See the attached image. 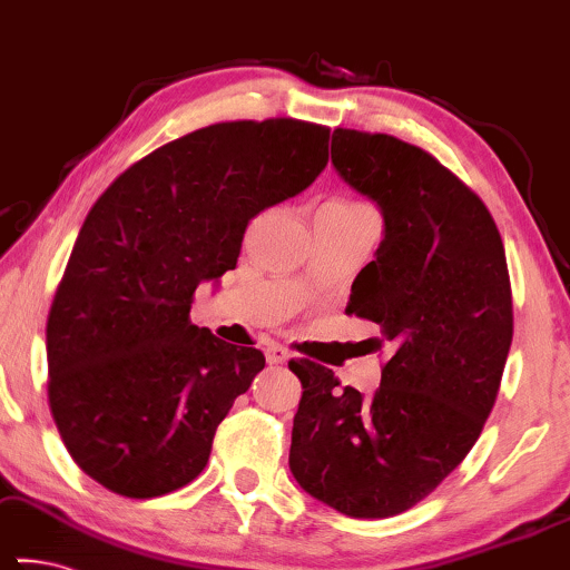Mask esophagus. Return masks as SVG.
Listing matches in <instances>:
<instances>
[{
	"mask_svg": "<svg viewBox=\"0 0 570 570\" xmlns=\"http://www.w3.org/2000/svg\"><path fill=\"white\" fill-rule=\"evenodd\" d=\"M265 354H267L269 365H283V362L291 360V352H287L283 344H269L267 350H265Z\"/></svg>",
	"mask_w": 570,
	"mask_h": 570,
	"instance_id": "esophagus-1",
	"label": "esophagus"
}]
</instances>
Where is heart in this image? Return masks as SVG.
<instances>
[{
    "label": "heart",
    "instance_id": "1",
    "mask_svg": "<svg viewBox=\"0 0 570 570\" xmlns=\"http://www.w3.org/2000/svg\"><path fill=\"white\" fill-rule=\"evenodd\" d=\"M336 203H342V205H352V208H362L360 203H350V200H336Z\"/></svg>",
    "mask_w": 570,
    "mask_h": 570
}]
</instances>
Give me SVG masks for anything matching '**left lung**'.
<instances>
[{"label": "left lung", "instance_id": "left-lung-1", "mask_svg": "<svg viewBox=\"0 0 570 570\" xmlns=\"http://www.w3.org/2000/svg\"><path fill=\"white\" fill-rule=\"evenodd\" d=\"M332 164L383 213L346 313L381 326L391 354L373 395L291 360L303 385L291 473L346 517L385 519L463 463L497 403L514 334L507 254L481 197L424 148L336 128Z\"/></svg>", "mask_w": 570, "mask_h": 570}]
</instances>
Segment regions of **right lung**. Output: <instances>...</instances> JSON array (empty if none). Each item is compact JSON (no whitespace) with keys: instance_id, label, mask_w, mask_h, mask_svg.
Returning a JSON list of instances; mask_svg holds the SVG:
<instances>
[{"instance_id":"1","label":"right lung","mask_w":570,"mask_h":570,"mask_svg":"<svg viewBox=\"0 0 570 570\" xmlns=\"http://www.w3.org/2000/svg\"><path fill=\"white\" fill-rule=\"evenodd\" d=\"M328 128L293 118L193 130L97 197L48 313V403L69 455L128 499L195 481L265 367L189 321L203 279L236 267L249 220L303 193Z\"/></svg>"}]
</instances>
